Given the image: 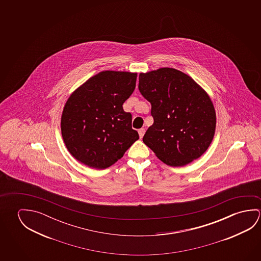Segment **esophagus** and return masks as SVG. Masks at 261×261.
I'll return each mask as SVG.
<instances>
[{
	"instance_id": "esophagus-1",
	"label": "esophagus",
	"mask_w": 261,
	"mask_h": 261,
	"mask_svg": "<svg viewBox=\"0 0 261 261\" xmlns=\"http://www.w3.org/2000/svg\"><path fill=\"white\" fill-rule=\"evenodd\" d=\"M145 133V130L144 128L139 129V130H138V134H139V137H140V138H142V137H144Z\"/></svg>"
}]
</instances>
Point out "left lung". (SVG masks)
Wrapping results in <instances>:
<instances>
[{
	"mask_svg": "<svg viewBox=\"0 0 261 261\" xmlns=\"http://www.w3.org/2000/svg\"><path fill=\"white\" fill-rule=\"evenodd\" d=\"M138 89L151 103L154 124L143 142L161 161L182 167L201 156L213 140L216 113L205 91L178 70L139 74Z\"/></svg>",
	"mask_w": 261,
	"mask_h": 261,
	"instance_id": "8db88e82",
	"label": "left lung"
}]
</instances>
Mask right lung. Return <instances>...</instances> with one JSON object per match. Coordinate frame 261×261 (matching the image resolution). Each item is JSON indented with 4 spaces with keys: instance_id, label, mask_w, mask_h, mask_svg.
Masks as SVG:
<instances>
[{
    "instance_id": "obj_1",
    "label": "right lung",
    "mask_w": 261,
    "mask_h": 261,
    "mask_svg": "<svg viewBox=\"0 0 261 261\" xmlns=\"http://www.w3.org/2000/svg\"><path fill=\"white\" fill-rule=\"evenodd\" d=\"M137 73L105 71L75 90L64 106L61 130L64 144L78 161L103 169L139 139L132 115L123 103L136 88Z\"/></svg>"
}]
</instances>
